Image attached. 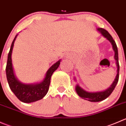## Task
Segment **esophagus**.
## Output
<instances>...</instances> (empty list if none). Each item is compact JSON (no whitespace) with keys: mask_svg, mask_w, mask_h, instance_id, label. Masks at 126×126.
I'll return each instance as SVG.
<instances>
[{"mask_svg":"<svg viewBox=\"0 0 126 126\" xmlns=\"http://www.w3.org/2000/svg\"><path fill=\"white\" fill-rule=\"evenodd\" d=\"M65 57H67V58H69V55H66V56H65Z\"/></svg>","mask_w":126,"mask_h":126,"instance_id":"esophagus-1","label":"esophagus"}]
</instances>
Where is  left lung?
Listing matches in <instances>:
<instances>
[{"instance_id":"obj_1","label":"left lung","mask_w":126,"mask_h":126,"mask_svg":"<svg viewBox=\"0 0 126 126\" xmlns=\"http://www.w3.org/2000/svg\"><path fill=\"white\" fill-rule=\"evenodd\" d=\"M97 30L98 31H100L101 32V34L105 37H106L112 44L113 49L114 52V59L116 61V64L117 66V74L115 78V79L113 81V82L112 83L111 86L108 89H107V90H104V91L97 92H87L85 90H84V89H82L78 85H76V91L77 94H78V95L80 98H83V99L92 102H100V101L106 99L107 97H109L111 95V94L114 90L116 85L118 84V80H119V60H118V47H117L115 41H114L112 36L110 34L109 32L107 31H106L105 29H103V28H98Z\"/></svg>"}]
</instances>
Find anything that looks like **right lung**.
Wrapping results in <instances>:
<instances>
[{
	"label": "right lung",
	"mask_w": 126,
	"mask_h": 126,
	"mask_svg": "<svg viewBox=\"0 0 126 126\" xmlns=\"http://www.w3.org/2000/svg\"><path fill=\"white\" fill-rule=\"evenodd\" d=\"M17 36L18 34L15 36L12 42L8 54V59L6 66L7 81L11 90L21 102L24 103H31L39 100L46 96L49 89L51 76L53 72L58 68L61 60H60L48 69L46 73L44 79L41 82L31 84H24L20 82L15 76L12 62V50Z\"/></svg>",
	"instance_id": "obj_1"
}]
</instances>
